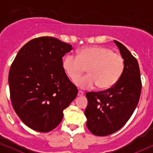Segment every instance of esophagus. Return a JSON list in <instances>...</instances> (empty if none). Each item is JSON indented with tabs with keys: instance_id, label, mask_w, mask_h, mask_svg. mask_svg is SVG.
I'll return each mask as SVG.
<instances>
[{
	"instance_id": "esophagus-1",
	"label": "esophagus",
	"mask_w": 153,
	"mask_h": 153,
	"mask_svg": "<svg viewBox=\"0 0 153 153\" xmlns=\"http://www.w3.org/2000/svg\"><path fill=\"white\" fill-rule=\"evenodd\" d=\"M83 94H84V93H83V91H79V92H78V96H82V95H83Z\"/></svg>"
}]
</instances>
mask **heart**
<instances>
[{"instance_id": "heart-1", "label": "heart", "mask_w": 153, "mask_h": 153, "mask_svg": "<svg viewBox=\"0 0 153 153\" xmlns=\"http://www.w3.org/2000/svg\"><path fill=\"white\" fill-rule=\"evenodd\" d=\"M62 68L67 76L75 81L87 68L89 74L75 81L81 88L108 89L116 84L124 72V59L120 54L102 47L81 49L76 56L66 55L62 59Z\"/></svg>"}]
</instances>
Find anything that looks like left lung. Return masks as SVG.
I'll return each instance as SVG.
<instances>
[{
	"label": "left lung",
	"mask_w": 153,
	"mask_h": 153,
	"mask_svg": "<svg viewBox=\"0 0 153 153\" xmlns=\"http://www.w3.org/2000/svg\"><path fill=\"white\" fill-rule=\"evenodd\" d=\"M124 59L125 69L118 82L106 91L88 92L85 110L86 126L96 136H107L125 125L139 102L141 80L139 63L128 49L114 41Z\"/></svg>",
	"instance_id": "obj_1"
}]
</instances>
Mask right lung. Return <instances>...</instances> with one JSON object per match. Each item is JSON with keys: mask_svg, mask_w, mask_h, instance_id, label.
I'll return each instance as SVG.
<instances>
[{"mask_svg": "<svg viewBox=\"0 0 153 153\" xmlns=\"http://www.w3.org/2000/svg\"><path fill=\"white\" fill-rule=\"evenodd\" d=\"M72 49L55 37H37L23 46L12 63L8 81L12 106L33 130L56 128L78 94L62 65V57Z\"/></svg>", "mask_w": 153, "mask_h": 153, "instance_id": "1", "label": "right lung"}]
</instances>
